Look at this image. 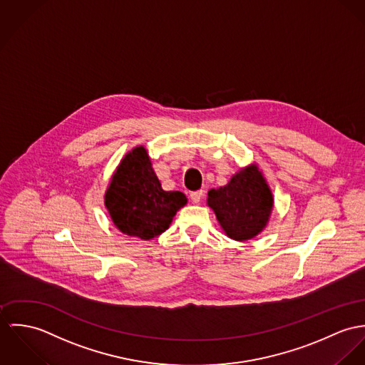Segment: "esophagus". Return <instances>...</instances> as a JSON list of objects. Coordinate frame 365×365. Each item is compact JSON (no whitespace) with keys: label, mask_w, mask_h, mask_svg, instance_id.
I'll return each instance as SVG.
<instances>
[{"label":"esophagus","mask_w":365,"mask_h":365,"mask_svg":"<svg viewBox=\"0 0 365 365\" xmlns=\"http://www.w3.org/2000/svg\"><path fill=\"white\" fill-rule=\"evenodd\" d=\"M190 199H192V202H195V204H199V202H202V190H197V192L190 193Z\"/></svg>","instance_id":"obj_1"}]
</instances>
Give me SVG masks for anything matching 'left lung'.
I'll list each match as a JSON object with an SVG mask.
<instances>
[{
  "mask_svg": "<svg viewBox=\"0 0 365 365\" xmlns=\"http://www.w3.org/2000/svg\"><path fill=\"white\" fill-rule=\"evenodd\" d=\"M207 205L225 235L242 242L253 240L267 227L274 197L263 172L250 163L232 175L225 186L208 190Z\"/></svg>",
  "mask_w": 365,
  "mask_h": 365,
  "instance_id": "left-lung-1",
  "label": "left lung"
}]
</instances>
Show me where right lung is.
Returning a JSON list of instances; mask_svg holds the SVG:
<instances>
[{"mask_svg": "<svg viewBox=\"0 0 365 365\" xmlns=\"http://www.w3.org/2000/svg\"><path fill=\"white\" fill-rule=\"evenodd\" d=\"M186 202L182 192L163 190L144 145L123 157L105 192V207L115 227L143 241L165 232Z\"/></svg>", "mask_w": 365, "mask_h": 365, "instance_id": "right-lung-1", "label": "right lung"}]
</instances>
